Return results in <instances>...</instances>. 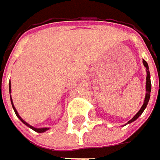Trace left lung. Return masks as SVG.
I'll use <instances>...</instances> for the list:
<instances>
[{
	"label": "left lung",
	"mask_w": 160,
	"mask_h": 160,
	"mask_svg": "<svg viewBox=\"0 0 160 160\" xmlns=\"http://www.w3.org/2000/svg\"><path fill=\"white\" fill-rule=\"evenodd\" d=\"M142 63L144 65V67L146 68V73H147V77H146V94H145V98H144V102H143V104L142 108H140L137 113L135 114V116L132 118V119L129 120L127 122V124H130L132 123L133 121L138 118L142 114V112L144 111V109L147 107L148 105V102L150 101V97H151V74H150V71H149V66H148V63L145 61L144 59H142Z\"/></svg>",
	"instance_id": "8db88e82"
}]
</instances>
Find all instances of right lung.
Segmentation results:
<instances>
[{
  "mask_svg": "<svg viewBox=\"0 0 160 160\" xmlns=\"http://www.w3.org/2000/svg\"><path fill=\"white\" fill-rule=\"evenodd\" d=\"M11 86H10V83H9V93L11 92V88H10ZM10 102H11V105H12V108H13V109H14V111H15V113L16 115H17V117L19 118V119L21 120V122L22 123H24L25 125L27 126H28L29 128H31V129H33L34 131H35V132H46L47 130H49L50 128L49 127H42V128H36V127H34V126H30L28 123H27L25 120H23V118H21V117L18 115V111H17V109H16V108L14 107V104H13V102H12V99H11V95H10Z\"/></svg>",
  "mask_w": 160,
  "mask_h": 160,
  "instance_id": "obj_1",
  "label": "right lung"
}]
</instances>
